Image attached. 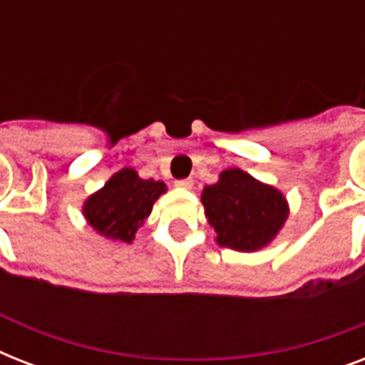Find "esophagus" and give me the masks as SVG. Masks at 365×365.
<instances>
[{
  "label": "esophagus",
  "mask_w": 365,
  "mask_h": 365,
  "mask_svg": "<svg viewBox=\"0 0 365 365\" xmlns=\"http://www.w3.org/2000/svg\"><path fill=\"white\" fill-rule=\"evenodd\" d=\"M193 180L191 178H185V180H178L176 182V187L180 189H193Z\"/></svg>",
  "instance_id": "1"
}]
</instances>
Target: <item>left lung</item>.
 Masks as SVG:
<instances>
[{
    "label": "left lung",
    "mask_w": 365,
    "mask_h": 365,
    "mask_svg": "<svg viewBox=\"0 0 365 365\" xmlns=\"http://www.w3.org/2000/svg\"><path fill=\"white\" fill-rule=\"evenodd\" d=\"M205 216L216 231V242L237 252H257L277 239L288 220L289 206L282 191L227 168L200 193Z\"/></svg>",
    "instance_id": "1"
}]
</instances>
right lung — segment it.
Masks as SVG:
<instances>
[{
    "label": "right lung",
    "instance_id": "obj_1",
    "mask_svg": "<svg viewBox=\"0 0 365 365\" xmlns=\"http://www.w3.org/2000/svg\"><path fill=\"white\" fill-rule=\"evenodd\" d=\"M166 193L160 180H143L134 168H121L83 202V216L98 235L130 244L153 210L155 200Z\"/></svg>",
    "mask_w": 365,
    "mask_h": 365
}]
</instances>
